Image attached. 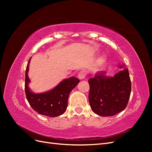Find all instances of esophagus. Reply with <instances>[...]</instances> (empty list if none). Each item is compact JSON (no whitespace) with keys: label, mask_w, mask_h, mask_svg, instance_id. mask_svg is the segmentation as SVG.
Returning a JSON list of instances; mask_svg holds the SVG:
<instances>
[{"label":"esophagus","mask_w":152,"mask_h":152,"mask_svg":"<svg viewBox=\"0 0 152 152\" xmlns=\"http://www.w3.org/2000/svg\"><path fill=\"white\" fill-rule=\"evenodd\" d=\"M86 72L84 71H81L79 73V74H78V78H79L80 80L84 79L86 77Z\"/></svg>","instance_id":"esophagus-1"}]
</instances>
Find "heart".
<instances>
[{
  "label": "heart",
  "mask_w": 152,
  "mask_h": 152,
  "mask_svg": "<svg viewBox=\"0 0 152 152\" xmlns=\"http://www.w3.org/2000/svg\"><path fill=\"white\" fill-rule=\"evenodd\" d=\"M105 61V58L104 56H102L99 59V63L100 64H102Z\"/></svg>",
  "instance_id": "heart-1"
}]
</instances>
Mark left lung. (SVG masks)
<instances>
[{
    "instance_id": "8db88e82",
    "label": "left lung",
    "mask_w": 152,
    "mask_h": 152,
    "mask_svg": "<svg viewBox=\"0 0 152 152\" xmlns=\"http://www.w3.org/2000/svg\"><path fill=\"white\" fill-rule=\"evenodd\" d=\"M118 67L123 70L113 77L106 75L105 72H99L89 79V104L93 112L99 116H113L127 107L131 82L125 65L120 64Z\"/></svg>"
}]
</instances>
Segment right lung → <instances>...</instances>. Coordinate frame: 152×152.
Instances as JSON below:
<instances>
[{
	"label": "right lung",
	"mask_w": 152,
	"mask_h": 152,
	"mask_svg": "<svg viewBox=\"0 0 152 152\" xmlns=\"http://www.w3.org/2000/svg\"><path fill=\"white\" fill-rule=\"evenodd\" d=\"M27 64L25 73V94L30 105L35 111L43 115L56 117L65 112L68 106V99L70 92L79 83L76 77L65 79L53 89L41 93H35L28 86L30 80L28 75L29 64Z\"/></svg>",
	"instance_id": "1"
}]
</instances>
